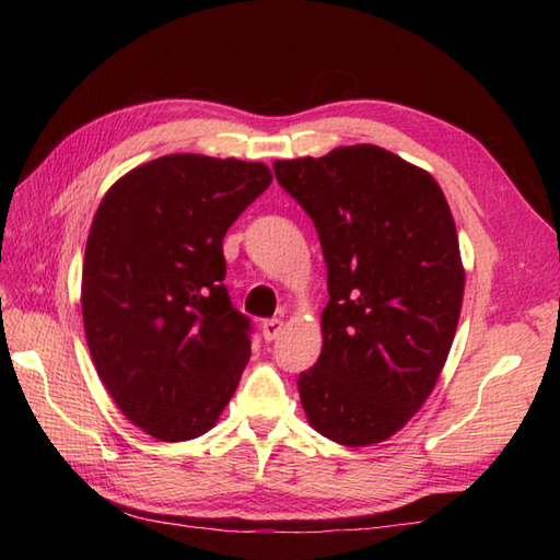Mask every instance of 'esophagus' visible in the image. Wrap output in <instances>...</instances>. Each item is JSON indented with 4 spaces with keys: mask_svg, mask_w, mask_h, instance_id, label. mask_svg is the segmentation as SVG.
I'll return each mask as SVG.
<instances>
[{
    "mask_svg": "<svg viewBox=\"0 0 560 560\" xmlns=\"http://www.w3.org/2000/svg\"><path fill=\"white\" fill-rule=\"evenodd\" d=\"M259 329H261V337H265L267 341H273V339H279V335L283 331V323L281 319H265V323L259 325Z\"/></svg>",
    "mask_w": 560,
    "mask_h": 560,
    "instance_id": "esophagus-1",
    "label": "esophagus"
}]
</instances>
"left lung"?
<instances>
[{"mask_svg": "<svg viewBox=\"0 0 560 560\" xmlns=\"http://www.w3.org/2000/svg\"><path fill=\"white\" fill-rule=\"evenodd\" d=\"M327 265L323 353L299 375L317 433L363 447L395 435L431 395L455 339L464 269L431 175L373 144L277 161Z\"/></svg>", "mask_w": 560, "mask_h": 560, "instance_id": "1", "label": "left lung"}]
</instances>
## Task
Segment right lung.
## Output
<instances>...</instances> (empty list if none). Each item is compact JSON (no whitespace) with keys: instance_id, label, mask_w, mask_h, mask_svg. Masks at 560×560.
Masks as SVG:
<instances>
[{"instance_id":"add662e5","label":"right lung","mask_w":560,"mask_h":560,"mask_svg":"<svg viewBox=\"0 0 560 560\" xmlns=\"http://www.w3.org/2000/svg\"><path fill=\"white\" fill-rule=\"evenodd\" d=\"M269 183L265 163L173 153L120 177L93 217L91 359L120 411L163 443L207 433L241 383L253 325L225 291L223 235Z\"/></svg>"}]
</instances>
